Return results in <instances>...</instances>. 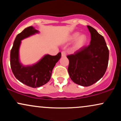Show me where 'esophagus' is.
<instances>
[{
	"instance_id": "1",
	"label": "esophagus",
	"mask_w": 121,
	"mask_h": 121,
	"mask_svg": "<svg viewBox=\"0 0 121 121\" xmlns=\"http://www.w3.org/2000/svg\"><path fill=\"white\" fill-rule=\"evenodd\" d=\"M61 56L62 57L66 56V52H65V51H62V52H61Z\"/></svg>"
}]
</instances>
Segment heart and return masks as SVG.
<instances>
[{"label":"heart","instance_id":"heart-1","mask_svg":"<svg viewBox=\"0 0 121 121\" xmlns=\"http://www.w3.org/2000/svg\"><path fill=\"white\" fill-rule=\"evenodd\" d=\"M80 34L79 32H75L73 34H72L69 38V41H74V40H77V39H78L77 40V42L76 43V48H80L83 45L85 44L86 41V36L84 35H82L80 36ZM79 37L78 38V37Z\"/></svg>","mask_w":121,"mask_h":121}]
</instances>
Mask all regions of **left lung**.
I'll list each match as a JSON object with an SVG mask.
<instances>
[{
    "mask_svg": "<svg viewBox=\"0 0 121 121\" xmlns=\"http://www.w3.org/2000/svg\"><path fill=\"white\" fill-rule=\"evenodd\" d=\"M91 32L90 44L69 55L68 71L76 84L89 86L103 77L109 61V52L104 37L95 29L87 26Z\"/></svg>",
    "mask_w": 121,
    "mask_h": 121,
    "instance_id": "8db88e82",
    "label": "left lung"
}]
</instances>
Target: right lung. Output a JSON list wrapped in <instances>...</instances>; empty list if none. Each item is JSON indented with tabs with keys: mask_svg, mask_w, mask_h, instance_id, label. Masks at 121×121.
Segmentation results:
<instances>
[{
	"mask_svg": "<svg viewBox=\"0 0 121 121\" xmlns=\"http://www.w3.org/2000/svg\"><path fill=\"white\" fill-rule=\"evenodd\" d=\"M38 32L32 26L25 28L16 36L10 53L11 68L15 77L21 82L32 87H40L49 81L53 69L61 57V53L59 52L56 56L45 55L32 66H24L21 64L19 59L21 40Z\"/></svg>",
	"mask_w": 121,
	"mask_h": 121,
	"instance_id": "obj_1",
	"label": "right lung"
}]
</instances>
